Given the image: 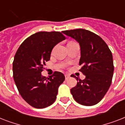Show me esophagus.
I'll return each instance as SVG.
<instances>
[{
	"label": "esophagus",
	"instance_id": "1",
	"mask_svg": "<svg viewBox=\"0 0 125 125\" xmlns=\"http://www.w3.org/2000/svg\"><path fill=\"white\" fill-rule=\"evenodd\" d=\"M69 77H70V76H69V74H65V80H67Z\"/></svg>",
	"mask_w": 125,
	"mask_h": 125
}]
</instances>
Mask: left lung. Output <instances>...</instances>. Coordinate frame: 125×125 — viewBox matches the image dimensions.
Returning <instances> with one entry per match:
<instances>
[{"label": "left lung", "instance_id": "8db88e82", "mask_svg": "<svg viewBox=\"0 0 125 125\" xmlns=\"http://www.w3.org/2000/svg\"><path fill=\"white\" fill-rule=\"evenodd\" d=\"M77 41L80 46V71L85 76L80 80L74 74L77 84L71 93L78 103L84 106L97 104L103 99L110 86L114 66L110 49L102 38L85 29L62 32Z\"/></svg>", "mask_w": 125, "mask_h": 125}]
</instances>
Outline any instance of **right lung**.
<instances>
[{"label": "right lung", "instance_id": "right-lung-1", "mask_svg": "<svg viewBox=\"0 0 125 125\" xmlns=\"http://www.w3.org/2000/svg\"><path fill=\"white\" fill-rule=\"evenodd\" d=\"M64 40L62 32H39L26 38L17 51L13 62V79L22 99L34 108L52 104L59 86L65 80L63 74L58 71L47 78L42 75L53 47Z\"/></svg>", "mask_w": 125, "mask_h": 125}]
</instances>
